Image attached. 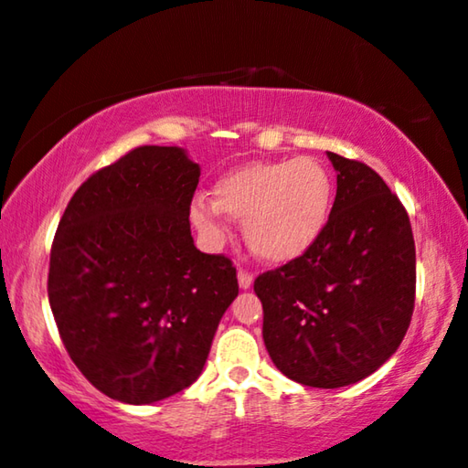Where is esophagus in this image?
Listing matches in <instances>:
<instances>
[{
    "label": "esophagus",
    "mask_w": 468,
    "mask_h": 468,
    "mask_svg": "<svg viewBox=\"0 0 468 468\" xmlns=\"http://www.w3.org/2000/svg\"><path fill=\"white\" fill-rule=\"evenodd\" d=\"M237 280H239V288H243V291H248L250 286H252V273H248L246 269H239V271H237Z\"/></svg>",
    "instance_id": "1"
}]
</instances>
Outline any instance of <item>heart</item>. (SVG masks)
<instances>
[{
  "label": "heart",
  "instance_id": "b5f03b06",
  "mask_svg": "<svg viewBox=\"0 0 468 468\" xmlns=\"http://www.w3.org/2000/svg\"><path fill=\"white\" fill-rule=\"evenodd\" d=\"M333 195L331 174L312 156L252 161L214 184V201L197 197L190 218L212 246L225 241L222 214L243 220V237L259 259L291 262L324 233Z\"/></svg>",
  "mask_w": 468,
  "mask_h": 468
}]
</instances>
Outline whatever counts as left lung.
Masks as SVG:
<instances>
[{"label": "left lung", "instance_id": "1", "mask_svg": "<svg viewBox=\"0 0 468 468\" xmlns=\"http://www.w3.org/2000/svg\"><path fill=\"white\" fill-rule=\"evenodd\" d=\"M328 159L337 195L324 233L254 280L269 356L312 388L378 371L403 341L416 303V243L403 203L365 163Z\"/></svg>", "mask_w": 468, "mask_h": 468}]
</instances>
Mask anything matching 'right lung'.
Masks as SVG:
<instances>
[{
    "label": "right lung",
    "instance_id": "1",
    "mask_svg": "<svg viewBox=\"0 0 468 468\" xmlns=\"http://www.w3.org/2000/svg\"><path fill=\"white\" fill-rule=\"evenodd\" d=\"M199 176L182 148H133L82 182L58 220L48 267L58 335L84 378L121 403L193 384L239 292L231 259L193 243Z\"/></svg>",
    "mask_w": 468,
    "mask_h": 468
}]
</instances>
